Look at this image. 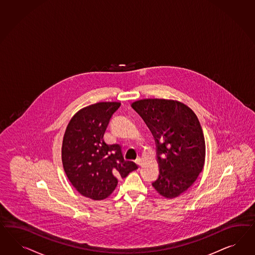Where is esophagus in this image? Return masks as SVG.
<instances>
[{"mask_svg": "<svg viewBox=\"0 0 255 255\" xmlns=\"http://www.w3.org/2000/svg\"><path fill=\"white\" fill-rule=\"evenodd\" d=\"M135 163H136L138 166H141V164H142V161H141V159L138 157V158H137V159L135 160Z\"/></svg>", "mask_w": 255, "mask_h": 255, "instance_id": "1", "label": "esophagus"}]
</instances>
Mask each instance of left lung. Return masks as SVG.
Segmentation results:
<instances>
[{
    "instance_id": "obj_1",
    "label": "left lung",
    "mask_w": 255,
    "mask_h": 255,
    "mask_svg": "<svg viewBox=\"0 0 255 255\" xmlns=\"http://www.w3.org/2000/svg\"><path fill=\"white\" fill-rule=\"evenodd\" d=\"M132 108L143 119L156 144L159 176L152 183L162 197H178L196 182L205 162V138L196 114L182 102L145 99Z\"/></svg>"
}]
</instances>
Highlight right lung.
I'll return each mask as SVG.
<instances>
[{
    "label": "right lung",
    "mask_w": 255,
    "mask_h": 255,
    "mask_svg": "<svg viewBox=\"0 0 255 255\" xmlns=\"http://www.w3.org/2000/svg\"><path fill=\"white\" fill-rule=\"evenodd\" d=\"M120 102H98L78 111L67 126L61 159L73 187L84 197L102 200L114 192L119 178L138 168L126 161L119 144L109 145L104 133Z\"/></svg>",
    "instance_id": "add662e5"
}]
</instances>
